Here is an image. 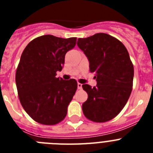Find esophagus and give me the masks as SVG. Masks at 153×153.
Here are the masks:
<instances>
[{"label":"esophagus","instance_id":"esophagus-1","mask_svg":"<svg viewBox=\"0 0 153 153\" xmlns=\"http://www.w3.org/2000/svg\"><path fill=\"white\" fill-rule=\"evenodd\" d=\"M82 86H83V84H82V83H77V87L79 90H81V89H82Z\"/></svg>","mask_w":153,"mask_h":153}]
</instances>
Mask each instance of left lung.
I'll use <instances>...</instances> for the list:
<instances>
[{"mask_svg":"<svg viewBox=\"0 0 153 153\" xmlns=\"http://www.w3.org/2000/svg\"><path fill=\"white\" fill-rule=\"evenodd\" d=\"M77 46L88 58L97 82L93 88L82 86L88 94L83 114L93 122H107L121 112L132 92L134 68L129 53L122 42L103 33L79 38Z\"/></svg>","mask_w":153,"mask_h":153,"instance_id":"left-lung-1","label":"left lung"}]
</instances>
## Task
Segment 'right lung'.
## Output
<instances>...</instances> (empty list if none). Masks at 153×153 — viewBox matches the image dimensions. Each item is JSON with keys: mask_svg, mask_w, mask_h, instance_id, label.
<instances>
[{"mask_svg": "<svg viewBox=\"0 0 153 153\" xmlns=\"http://www.w3.org/2000/svg\"><path fill=\"white\" fill-rule=\"evenodd\" d=\"M76 43V37L44 35L31 40L23 51L15 77L19 100L27 113L39 123L55 125L67 116L77 83L56 75Z\"/></svg>", "mask_w": 153, "mask_h": 153, "instance_id": "add662e5", "label": "right lung"}]
</instances>
